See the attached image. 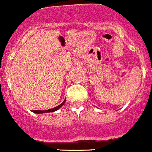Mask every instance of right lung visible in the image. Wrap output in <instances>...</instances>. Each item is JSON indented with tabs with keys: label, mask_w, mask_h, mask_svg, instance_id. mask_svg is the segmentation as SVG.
Instances as JSON below:
<instances>
[{
	"label": "right lung",
	"mask_w": 152,
	"mask_h": 152,
	"mask_svg": "<svg viewBox=\"0 0 152 152\" xmlns=\"http://www.w3.org/2000/svg\"><path fill=\"white\" fill-rule=\"evenodd\" d=\"M66 102V100H64V101L61 104H60L59 106H56V107L53 108V109H48V110H44V111H40V110H33L32 112H34V113H37V114H40V113H46V112H55V111H57L58 109H59L61 107V106H63V105Z\"/></svg>",
	"instance_id": "obj_1"
}]
</instances>
